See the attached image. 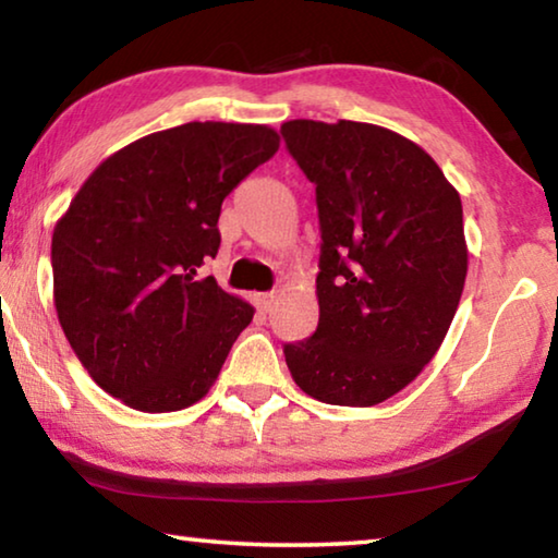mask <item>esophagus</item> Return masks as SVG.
<instances>
[{
  "instance_id": "obj_1",
  "label": "esophagus",
  "mask_w": 558,
  "mask_h": 558,
  "mask_svg": "<svg viewBox=\"0 0 558 558\" xmlns=\"http://www.w3.org/2000/svg\"><path fill=\"white\" fill-rule=\"evenodd\" d=\"M272 302H276V292H258L256 295V305L263 310V313H268Z\"/></svg>"
}]
</instances>
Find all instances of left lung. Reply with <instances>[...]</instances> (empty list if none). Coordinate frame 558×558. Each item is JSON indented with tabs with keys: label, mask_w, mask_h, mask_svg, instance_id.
Masks as SVG:
<instances>
[{
	"label": "left lung",
	"mask_w": 558,
	"mask_h": 558,
	"mask_svg": "<svg viewBox=\"0 0 558 558\" xmlns=\"http://www.w3.org/2000/svg\"><path fill=\"white\" fill-rule=\"evenodd\" d=\"M280 135L315 184L319 323L282 347L292 379L332 405H376L423 372L468 276L460 194L411 140L369 122L290 120Z\"/></svg>",
	"instance_id": "1"
}]
</instances>
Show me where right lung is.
Instances as JSON below:
<instances>
[{
    "mask_svg": "<svg viewBox=\"0 0 558 558\" xmlns=\"http://www.w3.org/2000/svg\"><path fill=\"white\" fill-rule=\"evenodd\" d=\"M268 125L186 122L108 157L53 229L63 335L102 391L145 413L204 399L253 307L196 270L221 204L278 153Z\"/></svg>",
    "mask_w": 558,
    "mask_h": 558,
    "instance_id": "1",
    "label": "right lung"
}]
</instances>
